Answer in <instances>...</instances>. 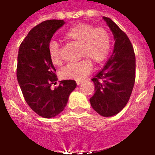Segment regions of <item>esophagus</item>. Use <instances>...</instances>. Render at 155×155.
I'll list each match as a JSON object with an SVG mask.
<instances>
[{
	"label": "esophagus",
	"instance_id": "esophagus-1",
	"mask_svg": "<svg viewBox=\"0 0 155 155\" xmlns=\"http://www.w3.org/2000/svg\"><path fill=\"white\" fill-rule=\"evenodd\" d=\"M83 82H84V81H77V82H76V84H77V85H80V84H81Z\"/></svg>",
	"mask_w": 155,
	"mask_h": 155
}]
</instances>
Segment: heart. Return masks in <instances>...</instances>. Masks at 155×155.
<instances>
[{
    "label": "heart",
    "mask_w": 155,
    "mask_h": 155,
    "mask_svg": "<svg viewBox=\"0 0 155 155\" xmlns=\"http://www.w3.org/2000/svg\"><path fill=\"white\" fill-rule=\"evenodd\" d=\"M64 38L75 44L80 45V57L85 58L63 68L60 71V76L63 79L82 80L92 71L91 61L95 64H101L107 58L110 51V37L103 28H95L88 24L81 23L71 28L64 35ZM48 52L54 65L58 67L63 63L57 42H50Z\"/></svg>",
    "instance_id": "1"
}]
</instances>
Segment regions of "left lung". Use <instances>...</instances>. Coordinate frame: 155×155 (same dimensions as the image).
I'll return each mask as SVG.
<instances>
[{
  "mask_svg": "<svg viewBox=\"0 0 155 155\" xmlns=\"http://www.w3.org/2000/svg\"><path fill=\"white\" fill-rule=\"evenodd\" d=\"M113 33L115 43L104 67L92 78L95 93L90 104L97 113L112 117L128 103L135 82V54L129 38L110 18L103 17Z\"/></svg>",
  "mask_w": 155,
  "mask_h": 155,
  "instance_id": "8db88e82",
  "label": "left lung"
}]
</instances>
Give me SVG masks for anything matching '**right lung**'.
I'll return each instance as SVG.
<instances>
[{"label":"right lung","instance_id":"1","mask_svg":"<svg viewBox=\"0 0 155 155\" xmlns=\"http://www.w3.org/2000/svg\"><path fill=\"white\" fill-rule=\"evenodd\" d=\"M65 24L63 20L42 21L30 30L20 45L17 78L25 101L33 111L44 118L59 114L67 105L71 92L76 87L75 80H58L50 59L48 46L56 30Z\"/></svg>","mask_w":155,"mask_h":155}]
</instances>
